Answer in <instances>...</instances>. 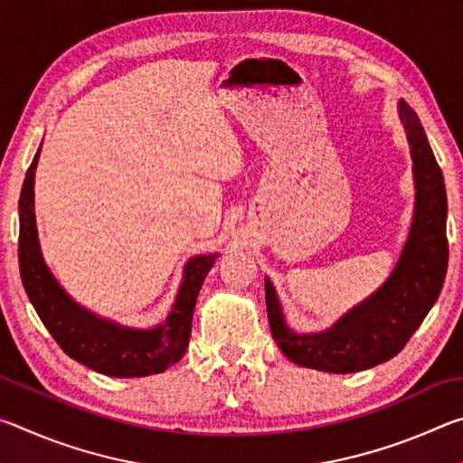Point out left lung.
<instances>
[{"label":"left lung","instance_id":"1","mask_svg":"<svg viewBox=\"0 0 463 463\" xmlns=\"http://www.w3.org/2000/svg\"><path fill=\"white\" fill-rule=\"evenodd\" d=\"M401 118L409 135L417 203L401 261L378 292L318 335L289 331L276 289L265 279L269 328L289 362L318 372L351 373L388 362L420 326L441 292L448 271V195L425 130L414 109L401 99Z\"/></svg>","mask_w":463,"mask_h":463}]
</instances>
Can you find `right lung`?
<instances>
[{"instance_id":"add662e5","label":"right lung","mask_w":463,"mask_h":463,"mask_svg":"<svg viewBox=\"0 0 463 463\" xmlns=\"http://www.w3.org/2000/svg\"><path fill=\"white\" fill-rule=\"evenodd\" d=\"M38 151L26 171L20 194L18 261L26 294L52 339L65 354L112 378H140L161 373L185 354L192 333V315L203 278L218 255H200L187 261L184 284L165 323L138 331L98 318L65 294L51 276L41 255L34 218V169Z\"/></svg>"}]
</instances>
